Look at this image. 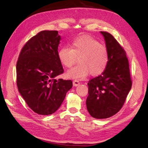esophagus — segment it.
Returning a JSON list of instances; mask_svg holds the SVG:
<instances>
[{
  "label": "esophagus",
  "mask_w": 148,
  "mask_h": 148,
  "mask_svg": "<svg viewBox=\"0 0 148 148\" xmlns=\"http://www.w3.org/2000/svg\"><path fill=\"white\" fill-rule=\"evenodd\" d=\"M73 84L74 86H78V85L79 84V81H78V80L75 79L73 82Z\"/></svg>",
  "instance_id": "obj_1"
}]
</instances>
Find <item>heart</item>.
Returning a JSON list of instances; mask_svg holds the SVG:
<instances>
[{
	"mask_svg": "<svg viewBox=\"0 0 148 148\" xmlns=\"http://www.w3.org/2000/svg\"><path fill=\"white\" fill-rule=\"evenodd\" d=\"M61 64L70 68L78 61L79 64L69 70L67 77L83 79L89 75L97 76L105 70L108 65L109 56L107 49L97 40L86 35L75 38L71 47L63 46L58 52Z\"/></svg>",
	"mask_w": 148,
	"mask_h": 148,
	"instance_id": "obj_1",
	"label": "heart"
}]
</instances>
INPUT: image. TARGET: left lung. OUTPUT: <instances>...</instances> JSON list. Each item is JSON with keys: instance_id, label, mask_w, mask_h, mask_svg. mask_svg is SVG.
Segmentation results:
<instances>
[{"instance_id": "left-lung-1", "label": "left lung", "mask_w": 148, "mask_h": 148, "mask_svg": "<svg viewBox=\"0 0 148 148\" xmlns=\"http://www.w3.org/2000/svg\"><path fill=\"white\" fill-rule=\"evenodd\" d=\"M105 40L109 60L106 69L98 77L89 81L86 104L92 117H112L122 108L132 88L128 60L126 52L114 36L100 32Z\"/></svg>"}]
</instances>
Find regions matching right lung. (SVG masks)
<instances>
[{
	"mask_svg": "<svg viewBox=\"0 0 148 148\" xmlns=\"http://www.w3.org/2000/svg\"><path fill=\"white\" fill-rule=\"evenodd\" d=\"M61 36L57 31H42L26 43L16 64V84L29 108L39 115H51L59 108L71 80L56 79L64 73L58 57Z\"/></svg>",
	"mask_w": 148,
	"mask_h": 148,
	"instance_id": "obj_1",
	"label": "right lung"
}]
</instances>
